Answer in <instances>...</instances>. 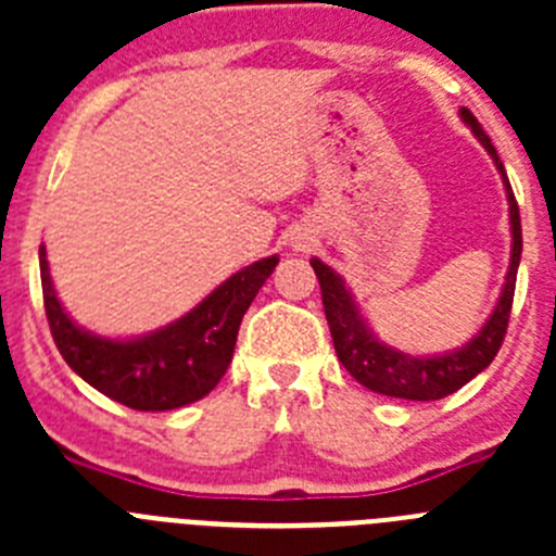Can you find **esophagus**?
I'll return each mask as SVG.
<instances>
[{
    "instance_id": "1",
    "label": "esophagus",
    "mask_w": 556,
    "mask_h": 556,
    "mask_svg": "<svg viewBox=\"0 0 556 556\" xmlns=\"http://www.w3.org/2000/svg\"><path fill=\"white\" fill-rule=\"evenodd\" d=\"M292 248L306 250V248H308V239H306V236H298V239H294V242H292Z\"/></svg>"
}]
</instances>
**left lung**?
I'll use <instances>...</instances> for the list:
<instances>
[{
  "label": "left lung",
  "mask_w": 556,
  "mask_h": 556,
  "mask_svg": "<svg viewBox=\"0 0 556 556\" xmlns=\"http://www.w3.org/2000/svg\"><path fill=\"white\" fill-rule=\"evenodd\" d=\"M462 122L473 130L479 144L488 150L493 159L495 169L501 175V184L507 191L509 203V233H513V248H509V269L501 287L498 303H495L493 314L488 323L479 328L470 342L448 353H437V356H412V353L397 351V348L387 345L376 337L367 320L358 312L356 301H353L351 289L345 287L342 275L323 264L320 258H312V267L317 273L323 292V308H326V320L331 328L333 348L348 372L356 378L358 384L367 387L372 392L390 397H404V401H440V397L451 395L459 387H465L470 378L479 376L484 367L490 365L498 353L504 333H507L509 308H513L515 298V278H518L520 250H523V236H520V214L518 203H515L513 186H509L507 169L501 164L498 152H495L493 141L481 125L476 122L473 113L468 108L459 111Z\"/></svg>",
  "instance_id": "1"
}]
</instances>
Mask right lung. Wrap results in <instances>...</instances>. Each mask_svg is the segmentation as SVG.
Returning <instances> with one entry per match:
<instances>
[{
  "mask_svg": "<svg viewBox=\"0 0 556 556\" xmlns=\"http://www.w3.org/2000/svg\"><path fill=\"white\" fill-rule=\"evenodd\" d=\"M38 262L49 331L66 365L102 395L130 409L166 412L194 404L219 384L233 358L244 312L273 275L278 255L230 275L180 320L130 339L100 337L77 326L58 301L43 244Z\"/></svg>",
  "mask_w": 556,
  "mask_h": 556,
  "instance_id": "right-lung-1",
  "label": "right lung"
}]
</instances>
